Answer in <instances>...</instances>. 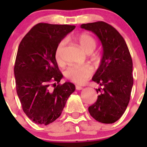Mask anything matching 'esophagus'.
Instances as JSON below:
<instances>
[{"instance_id": "esophagus-1", "label": "esophagus", "mask_w": 147, "mask_h": 147, "mask_svg": "<svg viewBox=\"0 0 147 147\" xmlns=\"http://www.w3.org/2000/svg\"><path fill=\"white\" fill-rule=\"evenodd\" d=\"M76 89L80 90H82L83 88L82 86H80V85H76Z\"/></svg>"}]
</instances>
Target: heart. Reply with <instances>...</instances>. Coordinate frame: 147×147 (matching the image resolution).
Segmentation results:
<instances>
[{
	"instance_id": "heart-1",
	"label": "heart",
	"mask_w": 147,
	"mask_h": 147,
	"mask_svg": "<svg viewBox=\"0 0 147 147\" xmlns=\"http://www.w3.org/2000/svg\"><path fill=\"white\" fill-rule=\"evenodd\" d=\"M76 40L80 44V47L86 53L90 54L95 50L96 47V42L92 36L86 33H82L77 35L76 37ZM65 45V41L62 40L59 44L55 51V58L57 62L59 64H62V60L61 59V51ZM93 74V69L90 65L81 66H71L67 67L65 71V76L72 81L73 82L82 84L85 82L90 76Z\"/></svg>"
}]
</instances>
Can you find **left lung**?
I'll return each mask as SVG.
<instances>
[{
	"mask_svg": "<svg viewBox=\"0 0 147 147\" xmlns=\"http://www.w3.org/2000/svg\"><path fill=\"white\" fill-rule=\"evenodd\" d=\"M96 35L103 48L101 63L92 80L101 86L96 102L88 107L92 117L113 124L125 112L133 85L132 60L125 40L117 30L103 21L82 24Z\"/></svg>",
	"mask_w": 147,
	"mask_h": 147,
	"instance_id": "8db88e82",
	"label": "left lung"
}]
</instances>
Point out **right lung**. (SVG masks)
I'll list each match as a JSON object with an SVG mask.
<instances>
[{"instance_id":"add662e5","label":"right lung","mask_w":147,"mask_h":147,"mask_svg":"<svg viewBox=\"0 0 147 147\" xmlns=\"http://www.w3.org/2000/svg\"><path fill=\"white\" fill-rule=\"evenodd\" d=\"M75 27L40 23L19 45L14 67L17 93L23 110L35 124L48 125L58 119L68 97L74 92L73 83L59 84L63 76L56 60L55 51Z\"/></svg>"}]
</instances>
